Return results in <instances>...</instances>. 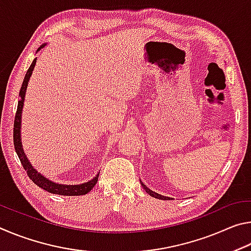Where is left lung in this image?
<instances>
[{"label":"left lung","instance_id":"left-lung-1","mask_svg":"<svg viewBox=\"0 0 251 251\" xmlns=\"http://www.w3.org/2000/svg\"><path fill=\"white\" fill-rule=\"evenodd\" d=\"M141 182H142V181H141ZM142 186H143V188L146 190V193H147L148 195H151V197H155V198H157V199H161V201H171V199H173V198H171V197L163 196V195H159V194H157V193H155V192H152V190H151L145 184H143V182H142Z\"/></svg>","mask_w":251,"mask_h":251}]
</instances>
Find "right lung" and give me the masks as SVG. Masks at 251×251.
Returning <instances> with one entry per match:
<instances>
[{"label":"right lung","instance_id":"obj_1","mask_svg":"<svg viewBox=\"0 0 251 251\" xmlns=\"http://www.w3.org/2000/svg\"><path fill=\"white\" fill-rule=\"evenodd\" d=\"M46 44L41 45L39 50L43 49ZM36 58H34V61L32 62L31 66L28 67V70L25 74V77L23 79V84L22 87H21L20 91V100H19V104H18V110H16L15 114V118H14V128H13V142H14V148L16 154H18L19 158L21 160V163L23 165V168L26 171L27 176L31 178L32 181L34 184L37 185L41 188H43L44 190L52 194H56V195H62V196H82V195H86L87 193H90L93 189V187L96 185L97 180H99V175H97L87 182H83V184L79 185H64V184H57V182H54L52 180L48 179V178L44 177L43 175L36 171L34 168L31 163H29L26 155L24 154V151L22 148V142H21V118H22V110H23V105H24V100H25V93H26V88H27V84L29 77L33 73L34 66L36 64Z\"/></svg>","mask_w":251,"mask_h":251}]
</instances>
